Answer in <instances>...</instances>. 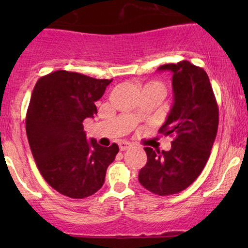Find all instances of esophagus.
Segmentation results:
<instances>
[{
    "label": "esophagus",
    "instance_id": "1",
    "mask_svg": "<svg viewBox=\"0 0 248 248\" xmlns=\"http://www.w3.org/2000/svg\"><path fill=\"white\" fill-rule=\"evenodd\" d=\"M119 147H120L121 152H124V150H128L129 148H132V143H130V142H127V141H122L119 143Z\"/></svg>",
    "mask_w": 248,
    "mask_h": 248
}]
</instances>
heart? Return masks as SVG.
Instances as JSON below:
<instances>
[{
  "instance_id": "b5f03b06",
  "label": "heart",
  "mask_w": 248,
  "mask_h": 248,
  "mask_svg": "<svg viewBox=\"0 0 248 248\" xmlns=\"http://www.w3.org/2000/svg\"><path fill=\"white\" fill-rule=\"evenodd\" d=\"M150 86H161V87L164 88L163 85H162L161 82H158V81H150V82H148V84L144 87H150Z\"/></svg>"
}]
</instances>
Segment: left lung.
<instances>
[{
  "mask_svg": "<svg viewBox=\"0 0 248 248\" xmlns=\"http://www.w3.org/2000/svg\"><path fill=\"white\" fill-rule=\"evenodd\" d=\"M158 70L172 72L173 105L158 133L173 140L168 152L144 148L147 164L139 181L150 192L169 196L186 190L203 171L217 135L219 110L204 69L182 61Z\"/></svg>",
  "mask_w": 248,
  "mask_h": 248,
  "instance_id": "8db88e82",
  "label": "left lung"
}]
</instances>
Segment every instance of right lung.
Segmentation results:
<instances>
[{
    "instance_id": "right-lung-1",
    "label": "right lung",
    "mask_w": 248,
    "mask_h": 248,
    "mask_svg": "<svg viewBox=\"0 0 248 248\" xmlns=\"http://www.w3.org/2000/svg\"><path fill=\"white\" fill-rule=\"evenodd\" d=\"M112 79H95L65 70L38 79L28 107L25 129L36 166L51 187L82 199L104 186L119 146L86 140L82 121L93 118L95 101Z\"/></svg>"
}]
</instances>
